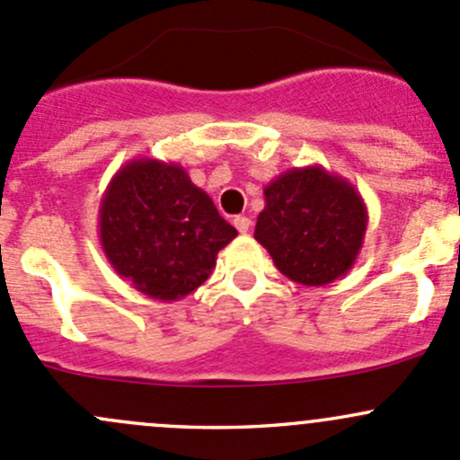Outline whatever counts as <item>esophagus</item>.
Instances as JSON below:
<instances>
[{"label": "esophagus", "mask_w": 460, "mask_h": 460, "mask_svg": "<svg viewBox=\"0 0 460 460\" xmlns=\"http://www.w3.org/2000/svg\"><path fill=\"white\" fill-rule=\"evenodd\" d=\"M234 225H235V229L240 231V234H249V229H251V220L246 216H235L234 217Z\"/></svg>", "instance_id": "esophagus-1"}]
</instances>
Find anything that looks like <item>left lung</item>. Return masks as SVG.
Listing matches in <instances>:
<instances>
[{"instance_id": "8db88e82", "label": "left lung", "mask_w": 460, "mask_h": 460, "mask_svg": "<svg viewBox=\"0 0 460 460\" xmlns=\"http://www.w3.org/2000/svg\"><path fill=\"white\" fill-rule=\"evenodd\" d=\"M368 209L355 185L322 165L293 167L264 187L253 238L304 287L346 275L364 246Z\"/></svg>"}]
</instances>
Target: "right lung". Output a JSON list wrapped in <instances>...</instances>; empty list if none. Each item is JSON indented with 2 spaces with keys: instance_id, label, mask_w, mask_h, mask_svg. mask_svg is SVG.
<instances>
[{
  "instance_id": "add662e5",
  "label": "right lung",
  "mask_w": 460,
  "mask_h": 460,
  "mask_svg": "<svg viewBox=\"0 0 460 460\" xmlns=\"http://www.w3.org/2000/svg\"><path fill=\"white\" fill-rule=\"evenodd\" d=\"M235 235L190 173L158 158L125 163L99 207L108 262L137 291L163 302L196 291Z\"/></svg>"
}]
</instances>
